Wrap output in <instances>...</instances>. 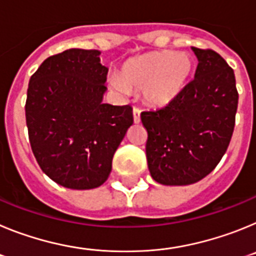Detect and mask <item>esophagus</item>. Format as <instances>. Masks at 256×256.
<instances>
[{
  "label": "esophagus",
  "mask_w": 256,
  "mask_h": 256,
  "mask_svg": "<svg viewBox=\"0 0 256 256\" xmlns=\"http://www.w3.org/2000/svg\"><path fill=\"white\" fill-rule=\"evenodd\" d=\"M133 122L134 123L141 122V110L138 108H133Z\"/></svg>",
  "instance_id": "34e87169"
}]
</instances>
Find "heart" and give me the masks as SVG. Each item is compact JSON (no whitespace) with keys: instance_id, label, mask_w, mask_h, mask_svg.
Here are the masks:
<instances>
[{"instance_id":"1","label":"heart","mask_w":256,"mask_h":256,"mask_svg":"<svg viewBox=\"0 0 256 256\" xmlns=\"http://www.w3.org/2000/svg\"><path fill=\"white\" fill-rule=\"evenodd\" d=\"M191 72V56L184 52L155 51L128 58L110 82L122 92L142 90L146 102L162 106L182 92Z\"/></svg>"}]
</instances>
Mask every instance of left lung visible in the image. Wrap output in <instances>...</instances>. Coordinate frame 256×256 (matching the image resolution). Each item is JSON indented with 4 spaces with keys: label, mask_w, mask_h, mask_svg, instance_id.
Masks as SVG:
<instances>
[{
    "label": "left lung",
    "mask_w": 256,
    "mask_h": 256,
    "mask_svg": "<svg viewBox=\"0 0 256 256\" xmlns=\"http://www.w3.org/2000/svg\"><path fill=\"white\" fill-rule=\"evenodd\" d=\"M192 51L198 60L195 78L166 106L141 112L148 170L165 186H186L206 177L234 133L238 104L234 69L212 50Z\"/></svg>",
    "instance_id": "obj_1"
}]
</instances>
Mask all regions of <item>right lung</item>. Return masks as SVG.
Listing matches in <instances>:
<instances>
[{
	"mask_svg": "<svg viewBox=\"0 0 256 256\" xmlns=\"http://www.w3.org/2000/svg\"><path fill=\"white\" fill-rule=\"evenodd\" d=\"M100 55L97 50H66L47 58L29 80L32 151L44 173L66 188L101 186L133 124L130 105L102 102L108 68Z\"/></svg>",
	"mask_w": 256,
	"mask_h": 256,
	"instance_id": "obj_1",
	"label": "right lung"
}]
</instances>
